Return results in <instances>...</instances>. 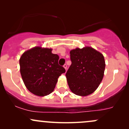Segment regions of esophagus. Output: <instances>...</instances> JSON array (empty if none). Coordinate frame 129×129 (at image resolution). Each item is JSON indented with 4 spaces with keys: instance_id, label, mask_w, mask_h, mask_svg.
Listing matches in <instances>:
<instances>
[{
    "instance_id": "obj_1",
    "label": "esophagus",
    "mask_w": 129,
    "mask_h": 129,
    "mask_svg": "<svg viewBox=\"0 0 129 129\" xmlns=\"http://www.w3.org/2000/svg\"><path fill=\"white\" fill-rule=\"evenodd\" d=\"M63 68H64V69H66V70H67V66L66 64H64V65H63Z\"/></svg>"
}]
</instances>
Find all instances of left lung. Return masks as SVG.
I'll return each instance as SVG.
<instances>
[{
    "mask_svg": "<svg viewBox=\"0 0 129 129\" xmlns=\"http://www.w3.org/2000/svg\"><path fill=\"white\" fill-rule=\"evenodd\" d=\"M70 54L72 65L66 75L70 89L76 95H89L97 89L103 79L104 57L91 47L76 48Z\"/></svg>",
    "mask_w": 129,
    "mask_h": 129,
    "instance_id": "1",
    "label": "left lung"
}]
</instances>
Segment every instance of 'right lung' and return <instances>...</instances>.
Returning a JSON list of instances; mask_svg holds the SVG:
<instances>
[{
	"label": "right lung",
	"mask_w": 129,
	"mask_h": 129,
	"mask_svg": "<svg viewBox=\"0 0 129 129\" xmlns=\"http://www.w3.org/2000/svg\"><path fill=\"white\" fill-rule=\"evenodd\" d=\"M52 48L37 46L25 51L19 59L22 80L28 90L39 96L53 92L58 78L66 72L58 64L57 54Z\"/></svg>",
	"instance_id": "1"
}]
</instances>
